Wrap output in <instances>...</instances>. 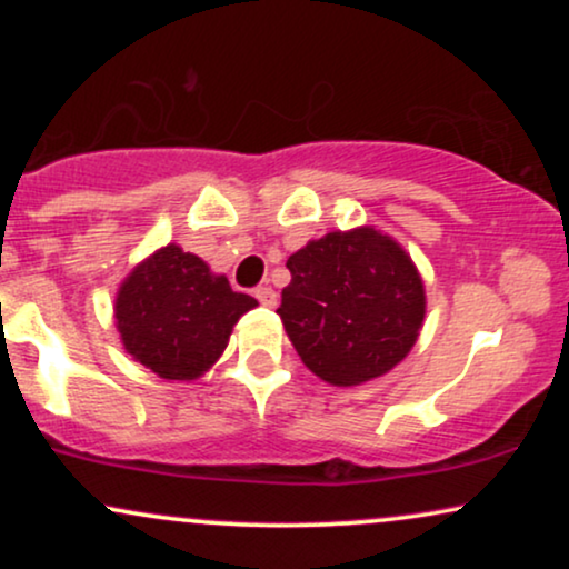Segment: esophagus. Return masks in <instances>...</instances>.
<instances>
[{
  "label": "esophagus",
  "instance_id": "obj_1",
  "mask_svg": "<svg viewBox=\"0 0 569 569\" xmlns=\"http://www.w3.org/2000/svg\"><path fill=\"white\" fill-rule=\"evenodd\" d=\"M253 297H257L264 307L278 305V293H276V289H270V286H259V289H253Z\"/></svg>",
  "mask_w": 569,
  "mask_h": 569
}]
</instances>
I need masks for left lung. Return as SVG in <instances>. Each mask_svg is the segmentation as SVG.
I'll use <instances>...</instances> for the list:
<instances>
[{
	"label": "left lung",
	"instance_id": "8db88e82",
	"mask_svg": "<svg viewBox=\"0 0 569 569\" xmlns=\"http://www.w3.org/2000/svg\"><path fill=\"white\" fill-rule=\"evenodd\" d=\"M291 283L278 316L312 375L361 385L388 375L415 348L426 289L415 262L375 227L329 232L286 262Z\"/></svg>",
	"mask_w": 569,
	"mask_h": 569
}]
</instances>
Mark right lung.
<instances>
[{
  "mask_svg": "<svg viewBox=\"0 0 569 569\" xmlns=\"http://www.w3.org/2000/svg\"><path fill=\"white\" fill-rule=\"evenodd\" d=\"M257 299L232 291L194 253L168 243L122 280L117 331L136 361L162 380H198L219 361L232 326Z\"/></svg>",
  "mask_w": 569,
  "mask_h": 569,
  "instance_id": "right-lung-1",
  "label": "right lung"
}]
</instances>
